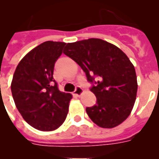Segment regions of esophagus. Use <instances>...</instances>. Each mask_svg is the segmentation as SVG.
I'll return each mask as SVG.
<instances>
[{"instance_id":"1","label":"esophagus","mask_w":159,"mask_h":159,"mask_svg":"<svg viewBox=\"0 0 159 159\" xmlns=\"http://www.w3.org/2000/svg\"><path fill=\"white\" fill-rule=\"evenodd\" d=\"M83 92H84L83 88H81L80 87H76L75 92H73V94H74L75 95H76V96H80V95L83 94Z\"/></svg>"}]
</instances>
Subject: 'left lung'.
I'll return each instance as SVG.
<instances>
[{
  "instance_id": "8db88e82",
  "label": "left lung",
  "mask_w": 159,
  "mask_h": 159,
  "mask_svg": "<svg viewBox=\"0 0 159 159\" xmlns=\"http://www.w3.org/2000/svg\"><path fill=\"white\" fill-rule=\"evenodd\" d=\"M64 53L80 66L89 82L95 83L91 92L96 96V104L86 108L90 119L102 128H113L125 121L138 90L135 69L127 55L97 38L67 43Z\"/></svg>"
}]
</instances>
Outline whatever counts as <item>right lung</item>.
<instances>
[{"label": "right lung", "mask_w": 159, "mask_h": 159, "mask_svg": "<svg viewBox=\"0 0 159 159\" xmlns=\"http://www.w3.org/2000/svg\"><path fill=\"white\" fill-rule=\"evenodd\" d=\"M64 42L46 41L25 55L16 67L11 91L16 108L32 127L54 130L67 117L72 95L60 92L53 79L54 65Z\"/></svg>", "instance_id": "obj_1"}]
</instances>
